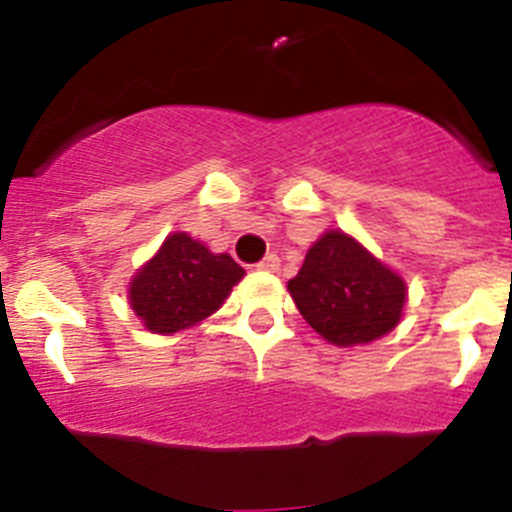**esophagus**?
I'll return each mask as SVG.
<instances>
[{
	"label": "esophagus",
	"instance_id": "1",
	"mask_svg": "<svg viewBox=\"0 0 512 512\" xmlns=\"http://www.w3.org/2000/svg\"><path fill=\"white\" fill-rule=\"evenodd\" d=\"M259 269L261 271H276L279 269V256H276V253H266L264 259L259 261Z\"/></svg>",
	"mask_w": 512,
	"mask_h": 512
}]
</instances>
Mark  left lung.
<instances>
[{"label":"left lung","mask_w":512,"mask_h":512,"mask_svg":"<svg viewBox=\"0 0 512 512\" xmlns=\"http://www.w3.org/2000/svg\"><path fill=\"white\" fill-rule=\"evenodd\" d=\"M287 287L312 330L340 348L388 335L406 302V281L342 231L317 238Z\"/></svg>","instance_id":"obj_1"}]
</instances>
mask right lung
Returning <instances> with one entry per match:
<instances>
[{"mask_svg":"<svg viewBox=\"0 0 512 512\" xmlns=\"http://www.w3.org/2000/svg\"><path fill=\"white\" fill-rule=\"evenodd\" d=\"M246 271L228 253H210L187 233H172L129 284V304L149 332L172 335L220 309Z\"/></svg>","mask_w":512,"mask_h":512,"instance_id":"1","label":"right lung"}]
</instances>
